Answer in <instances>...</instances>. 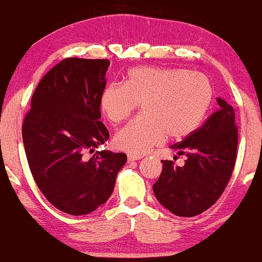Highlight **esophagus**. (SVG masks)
<instances>
[{
  "instance_id": "esophagus-1",
  "label": "esophagus",
  "mask_w": 262,
  "mask_h": 262,
  "mask_svg": "<svg viewBox=\"0 0 262 262\" xmlns=\"http://www.w3.org/2000/svg\"><path fill=\"white\" fill-rule=\"evenodd\" d=\"M143 159V155H138V154H128V160L129 161H137Z\"/></svg>"
}]
</instances>
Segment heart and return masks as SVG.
<instances>
[{
  "label": "heart",
  "mask_w": 262,
  "mask_h": 262,
  "mask_svg": "<svg viewBox=\"0 0 262 262\" xmlns=\"http://www.w3.org/2000/svg\"><path fill=\"white\" fill-rule=\"evenodd\" d=\"M213 86L202 73L186 69L140 66L128 71L124 85L112 83L102 92V113L121 123L141 103V116L114 135L118 149L144 154L167 137L182 139L193 133L208 113Z\"/></svg>",
  "instance_id": "1"
}]
</instances>
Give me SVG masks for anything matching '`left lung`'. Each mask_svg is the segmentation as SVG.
<instances>
[{"label": "left lung", "instance_id": "obj_1", "mask_svg": "<svg viewBox=\"0 0 262 262\" xmlns=\"http://www.w3.org/2000/svg\"><path fill=\"white\" fill-rule=\"evenodd\" d=\"M217 102L219 111L202 127L171 146L177 155H185V165L180 167L162 160L161 175L152 186L161 206L179 217H194L213 206L233 172L237 148L235 114L223 98Z\"/></svg>", "mask_w": 262, "mask_h": 262}]
</instances>
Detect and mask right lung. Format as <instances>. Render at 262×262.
Returning a JSON list of instances; mask_svg holds the SVG:
<instances>
[{
	"label": "right lung",
	"mask_w": 262,
	"mask_h": 262,
	"mask_svg": "<svg viewBox=\"0 0 262 262\" xmlns=\"http://www.w3.org/2000/svg\"><path fill=\"white\" fill-rule=\"evenodd\" d=\"M110 61L68 58L39 81L22 127L29 169L41 193L71 215L89 214L112 194L124 152L97 151L110 133L100 100Z\"/></svg>",
	"instance_id": "1"
}]
</instances>
